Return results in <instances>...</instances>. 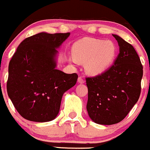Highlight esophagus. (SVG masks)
Instances as JSON below:
<instances>
[{
    "instance_id": "34e87169",
    "label": "esophagus",
    "mask_w": 150,
    "mask_h": 150,
    "mask_svg": "<svg viewBox=\"0 0 150 150\" xmlns=\"http://www.w3.org/2000/svg\"><path fill=\"white\" fill-rule=\"evenodd\" d=\"M78 83H84L85 81H84V79H83V78H82L81 76H79V77H78Z\"/></svg>"
}]
</instances>
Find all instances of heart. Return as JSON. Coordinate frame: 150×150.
<instances>
[{
    "label": "heart",
    "instance_id": "b5f03b06",
    "mask_svg": "<svg viewBox=\"0 0 150 150\" xmlns=\"http://www.w3.org/2000/svg\"><path fill=\"white\" fill-rule=\"evenodd\" d=\"M72 61L85 63L86 69L91 75L101 73L113 62L117 52L116 46L112 40L83 38L72 46Z\"/></svg>",
    "mask_w": 150,
    "mask_h": 150
}]
</instances>
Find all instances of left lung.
Listing matches in <instances>:
<instances>
[{
  "mask_svg": "<svg viewBox=\"0 0 150 150\" xmlns=\"http://www.w3.org/2000/svg\"><path fill=\"white\" fill-rule=\"evenodd\" d=\"M120 52L113 65L94 77H86V110L96 124L111 125L125 118L140 97L143 66L130 43L113 35Z\"/></svg>",
  "mask_w": 150,
  "mask_h": 150,
  "instance_id": "left-lung-1",
  "label": "left lung"
}]
</instances>
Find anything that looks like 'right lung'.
Masks as SVG:
<instances>
[{
  "label": "right lung",
  "mask_w": 150,
  "mask_h": 150,
  "mask_svg": "<svg viewBox=\"0 0 150 150\" xmlns=\"http://www.w3.org/2000/svg\"><path fill=\"white\" fill-rule=\"evenodd\" d=\"M70 35L40 33L20 43L9 64L6 89L18 113L25 119L46 122L55 118L66 91L75 86L76 73L55 69L56 49Z\"/></svg>",
  "instance_id": "add662e5"
}]
</instances>
